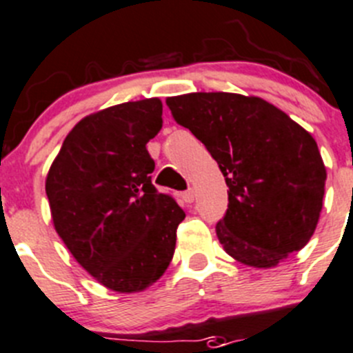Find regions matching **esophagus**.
Here are the masks:
<instances>
[{"mask_svg": "<svg viewBox=\"0 0 353 353\" xmlns=\"http://www.w3.org/2000/svg\"><path fill=\"white\" fill-rule=\"evenodd\" d=\"M183 200L186 203H193L195 202V192L193 190H188V192L183 193Z\"/></svg>", "mask_w": 353, "mask_h": 353, "instance_id": "1", "label": "esophagus"}]
</instances>
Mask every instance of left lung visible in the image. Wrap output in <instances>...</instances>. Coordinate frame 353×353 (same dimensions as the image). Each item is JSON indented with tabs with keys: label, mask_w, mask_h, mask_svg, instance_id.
I'll list each match as a JSON object with an SVG mask.
<instances>
[{
	"label": "left lung",
	"mask_w": 353,
	"mask_h": 353,
	"mask_svg": "<svg viewBox=\"0 0 353 353\" xmlns=\"http://www.w3.org/2000/svg\"><path fill=\"white\" fill-rule=\"evenodd\" d=\"M165 102L228 184V210L216 225L226 254L273 268L303 249L317 228L327 177L310 132L256 95L193 92Z\"/></svg>",
	"instance_id": "1"
}]
</instances>
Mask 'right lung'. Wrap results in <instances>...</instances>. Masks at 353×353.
<instances>
[{
    "mask_svg": "<svg viewBox=\"0 0 353 353\" xmlns=\"http://www.w3.org/2000/svg\"><path fill=\"white\" fill-rule=\"evenodd\" d=\"M161 101H132L78 121L45 181L52 223L78 265L120 294L153 285L172 261L186 214L158 193L146 144L160 132Z\"/></svg>",
    "mask_w": 353,
    "mask_h": 353,
    "instance_id": "right-lung-1",
    "label": "right lung"
}]
</instances>
